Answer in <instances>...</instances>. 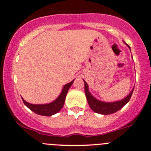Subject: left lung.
Here are the masks:
<instances>
[{"label":"left lung","instance_id":"obj_1","mask_svg":"<svg viewBox=\"0 0 151 151\" xmlns=\"http://www.w3.org/2000/svg\"><path fill=\"white\" fill-rule=\"evenodd\" d=\"M126 44V45L129 47V49H130L129 45H127V44ZM84 92H85L86 97H87V102H88L89 107H90V108L92 109L94 112L99 114H102V115H110V114L114 113V112L120 110V109L126 105L127 102H129V100H130V97H131L132 92H133L134 89V88L132 89L131 92H130V94H129L125 98L122 99L121 100H119L117 101V102H105L97 100L95 97H94L91 94L90 92H89L88 85H87V82L84 80Z\"/></svg>","mask_w":151,"mask_h":151}]
</instances>
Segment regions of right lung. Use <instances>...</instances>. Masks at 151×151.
Masks as SVG:
<instances>
[{"label": "right lung", "instance_id": "1", "mask_svg": "<svg viewBox=\"0 0 151 151\" xmlns=\"http://www.w3.org/2000/svg\"><path fill=\"white\" fill-rule=\"evenodd\" d=\"M74 80H72L69 83L65 84L64 86V87H63L62 92L59 94V97L54 101L50 102V103L45 104V105H34V104L29 103V102L25 101L22 98L23 102H24V105L26 107H29L30 110L33 111L34 112H35V113L38 114V115L44 116H51L54 115V114L59 112L61 110V109L62 108L63 106H64L68 90H69V87L72 86Z\"/></svg>", "mask_w": 151, "mask_h": 151}]
</instances>
